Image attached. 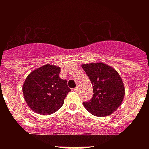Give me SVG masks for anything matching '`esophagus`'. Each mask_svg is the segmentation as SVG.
<instances>
[{"label": "esophagus", "instance_id": "obj_1", "mask_svg": "<svg viewBox=\"0 0 149 149\" xmlns=\"http://www.w3.org/2000/svg\"><path fill=\"white\" fill-rule=\"evenodd\" d=\"M72 90L74 91H79V88H78V86H77V87H75V88H73Z\"/></svg>", "mask_w": 149, "mask_h": 149}]
</instances>
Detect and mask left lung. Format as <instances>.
I'll list each match as a JSON object with an SVG mask.
<instances>
[{
    "instance_id": "8db88e82",
    "label": "left lung",
    "mask_w": 149,
    "mask_h": 149,
    "mask_svg": "<svg viewBox=\"0 0 149 149\" xmlns=\"http://www.w3.org/2000/svg\"><path fill=\"white\" fill-rule=\"evenodd\" d=\"M93 85V97L84 102L85 108L97 117L111 115L120 106L125 94L123 80L117 70L103 63L82 64Z\"/></svg>"
}]
</instances>
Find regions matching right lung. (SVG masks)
Instances as JSON below:
<instances>
[{
	"label": "right lung",
	"instance_id": "1",
	"mask_svg": "<svg viewBox=\"0 0 149 149\" xmlns=\"http://www.w3.org/2000/svg\"><path fill=\"white\" fill-rule=\"evenodd\" d=\"M61 68L46 64L33 70L24 80L22 91L28 106L36 113L48 115L63 105L70 91L67 81L59 77Z\"/></svg>",
	"mask_w": 149,
	"mask_h": 149
}]
</instances>
